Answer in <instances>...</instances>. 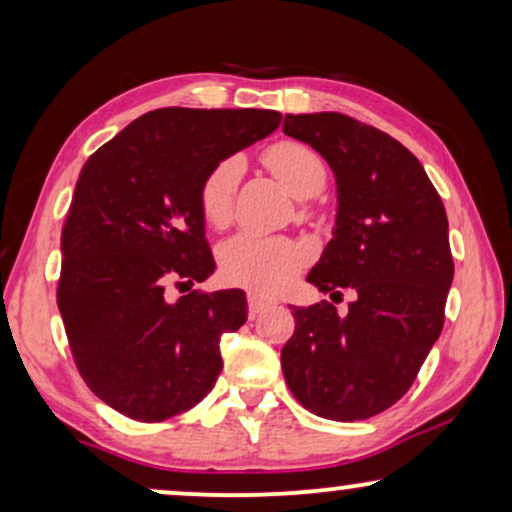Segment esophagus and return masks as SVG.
Here are the masks:
<instances>
[{
	"label": "esophagus",
	"instance_id": "34e87169",
	"mask_svg": "<svg viewBox=\"0 0 512 512\" xmlns=\"http://www.w3.org/2000/svg\"><path fill=\"white\" fill-rule=\"evenodd\" d=\"M247 305H249V317L251 319L258 317V314H261L263 310H268V307H270L268 300H263L261 296H256V293H249Z\"/></svg>",
	"mask_w": 512,
	"mask_h": 512
}]
</instances>
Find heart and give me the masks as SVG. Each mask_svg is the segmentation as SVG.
<instances>
[{
  "mask_svg": "<svg viewBox=\"0 0 512 512\" xmlns=\"http://www.w3.org/2000/svg\"><path fill=\"white\" fill-rule=\"evenodd\" d=\"M265 165L296 195L310 198L326 184V167L310 146L300 142H277L263 153ZM242 177V160L226 158L216 163L202 179L198 202L202 219L212 228L228 226L235 212V191ZM305 247L282 235L240 233L230 237L219 249L221 275L233 284L272 296L291 282L303 268Z\"/></svg>",
  "mask_w": 512,
  "mask_h": 512,
  "instance_id": "1",
  "label": "heart"
}]
</instances>
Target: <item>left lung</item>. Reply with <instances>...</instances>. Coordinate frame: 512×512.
I'll list each match as a JSON object with an SVG mask.
<instances>
[{"label":"left lung","instance_id":"left-lung-1","mask_svg":"<svg viewBox=\"0 0 512 512\" xmlns=\"http://www.w3.org/2000/svg\"><path fill=\"white\" fill-rule=\"evenodd\" d=\"M284 132L321 153L338 186L333 240L307 282L356 296L347 314L326 300L293 307L286 384L314 415L368 419L405 396L443 331L454 277L443 200L401 142L352 116L286 114Z\"/></svg>","mask_w":512,"mask_h":512}]
</instances>
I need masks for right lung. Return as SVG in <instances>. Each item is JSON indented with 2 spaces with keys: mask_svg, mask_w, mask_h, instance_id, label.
Wrapping results in <instances>:
<instances>
[{
  "mask_svg": "<svg viewBox=\"0 0 512 512\" xmlns=\"http://www.w3.org/2000/svg\"><path fill=\"white\" fill-rule=\"evenodd\" d=\"M279 121L270 109H156L83 165L60 237L58 307L81 377L121 415L163 422L212 391L221 335L247 321V298L228 289L170 300L167 286L216 268L202 179Z\"/></svg>",
  "mask_w": 512,
  "mask_h": 512,
  "instance_id": "add662e5",
  "label": "right lung"
}]
</instances>
